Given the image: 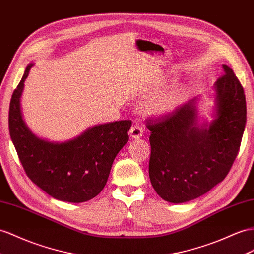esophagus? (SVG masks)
Returning a JSON list of instances; mask_svg holds the SVG:
<instances>
[{"mask_svg": "<svg viewBox=\"0 0 254 254\" xmlns=\"http://www.w3.org/2000/svg\"><path fill=\"white\" fill-rule=\"evenodd\" d=\"M129 136H131V138L134 139H138L140 137H142V134H144V129H142L138 125H135L131 127L129 129Z\"/></svg>", "mask_w": 254, "mask_h": 254, "instance_id": "obj_1", "label": "esophagus"}]
</instances>
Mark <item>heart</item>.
I'll list each match as a JSON object with an SVG mask.
<instances>
[{
    "instance_id": "b5f03b06",
    "label": "heart",
    "mask_w": 254,
    "mask_h": 254,
    "mask_svg": "<svg viewBox=\"0 0 254 254\" xmlns=\"http://www.w3.org/2000/svg\"><path fill=\"white\" fill-rule=\"evenodd\" d=\"M181 97V91L179 89H173L167 93L153 97L148 103L147 109L152 114H165L171 112L178 105Z\"/></svg>"
}]
</instances>
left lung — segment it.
<instances>
[{
  "label": "left lung",
  "mask_w": 254,
  "mask_h": 254,
  "mask_svg": "<svg viewBox=\"0 0 254 254\" xmlns=\"http://www.w3.org/2000/svg\"><path fill=\"white\" fill-rule=\"evenodd\" d=\"M213 84L216 114L198 126L197 97L174 112L146 121L151 131L149 177L160 196L185 203L211 190L229 174L242 142L247 120L244 88L234 71Z\"/></svg>",
  "instance_id": "left-lung-1"
}]
</instances>
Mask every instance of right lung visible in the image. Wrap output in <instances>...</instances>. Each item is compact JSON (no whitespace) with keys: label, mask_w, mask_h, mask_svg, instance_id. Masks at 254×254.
<instances>
[{"label":"right lung","mask_w":254,"mask_h":254,"mask_svg":"<svg viewBox=\"0 0 254 254\" xmlns=\"http://www.w3.org/2000/svg\"><path fill=\"white\" fill-rule=\"evenodd\" d=\"M33 63L12 93L8 127L25 174L50 196L69 203L95 197L105 187L116 155L128 141L131 120L97 125L74 139L51 142L37 137L25 125L21 95Z\"/></svg>","instance_id":"1"}]
</instances>
